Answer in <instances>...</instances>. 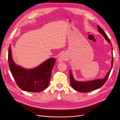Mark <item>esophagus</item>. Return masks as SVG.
I'll return each instance as SVG.
<instances>
[{"label": "esophagus", "mask_w": 120, "mask_h": 120, "mask_svg": "<svg viewBox=\"0 0 120 120\" xmlns=\"http://www.w3.org/2000/svg\"><path fill=\"white\" fill-rule=\"evenodd\" d=\"M65 59V55L64 53H62L59 55L57 58V61L59 63H61Z\"/></svg>", "instance_id": "esophagus-1"}]
</instances>
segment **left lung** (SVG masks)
I'll list each match as a JSON object with an SVG mask.
<instances>
[{"mask_svg":"<svg viewBox=\"0 0 120 120\" xmlns=\"http://www.w3.org/2000/svg\"><path fill=\"white\" fill-rule=\"evenodd\" d=\"M97 29L99 33L102 34L104 37L105 38L106 40L108 41L110 44H111V47L112 48L111 43L108 37V35H106L104 30L101 28L99 25H97ZM111 54L112 56V58L111 60V67L109 71L106 74V76L103 79H98L94 80L91 81H78L75 80L73 78L72 74L71 73V71L70 70V78L71 80V86L73 89L78 92L82 93H86L89 92L90 91L94 90H97L101 87H102L106 82V81L108 79L109 75L110 73L111 70L113 66V52L112 49Z\"/></svg>","mask_w":120,"mask_h":120,"instance_id":"obj_1","label":"left lung"}]
</instances>
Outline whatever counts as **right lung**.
I'll return each instance as SVG.
<instances>
[{
  "label": "right lung",
  "mask_w": 120,
  "mask_h": 120,
  "mask_svg": "<svg viewBox=\"0 0 120 120\" xmlns=\"http://www.w3.org/2000/svg\"><path fill=\"white\" fill-rule=\"evenodd\" d=\"M8 62L11 73L19 87L28 92H39L46 89L49 85L55 59H48L34 68H24L17 65L12 59L10 45Z\"/></svg>",
  "instance_id": "add662e5"
}]
</instances>
